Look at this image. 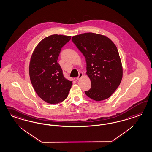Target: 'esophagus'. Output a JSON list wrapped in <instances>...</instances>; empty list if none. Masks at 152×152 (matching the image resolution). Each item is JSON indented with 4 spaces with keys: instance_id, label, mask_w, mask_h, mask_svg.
<instances>
[{
    "instance_id": "34e87169",
    "label": "esophagus",
    "mask_w": 152,
    "mask_h": 152,
    "mask_svg": "<svg viewBox=\"0 0 152 152\" xmlns=\"http://www.w3.org/2000/svg\"><path fill=\"white\" fill-rule=\"evenodd\" d=\"M83 77V74L82 72H80L79 75H78V77H76V80H80L81 78H82Z\"/></svg>"
}]
</instances>
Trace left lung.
<instances>
[{
	"label": "left lung",
	"instance_id": "obj_1",
	"mask_svg": "<svg viewBox=\"0 0 152 152\" xmlns=\"http://www.w3.org/2000/svg\"><path fill=\"white\" fill-rule=\"evenodd\" d=\"M72 41L85 56L91 88L85 94L95 101L109 98L119 86L123 68L115 44L107 37L94 33L75 36Z\"/></svg>",
	"mask_w": 152,
	"mask_h": 152
}]
</instances>
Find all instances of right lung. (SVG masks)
Returning a JSON list of instances; mask_svg holds the SVG:
<instances>
[{
    "label": "right lung",
    "instance_id": "right-lung-1",
    "mask_svg": "<svg viewBox=\"0 0 152 152\" xmlns=\"http://www.w3.org/2000/svg\"><path fill=\"white\" fill-rule=\"evenodd\" d=\"M71 36L53 34L40 42L33 52L29 72L33 87L46 102L56 104L64 100L72 81L65 78L57 62L61 48Z\"/></svg>",
    "mask_w": 152,
    "mask_h": 152
}]
</instances>
